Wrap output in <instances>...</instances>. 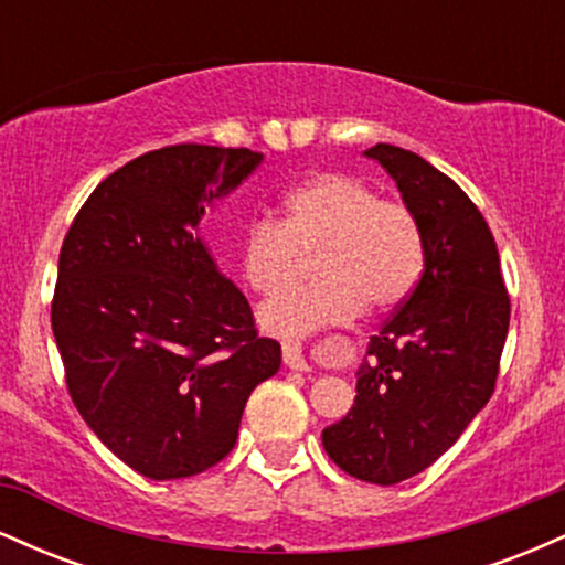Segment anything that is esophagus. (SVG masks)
<instances>
[{"label":"esophagus","mask_w":565,"mask_h":565,"mask_svg":"<svg viewBox=\"0 0 565 565\" xmlns=\"http://www.w3.org/2000/svg\"><path fill=\"white\" fill-rule=\"evenodd\" d=\"M284 364L289 369H295V372H310V364L305 361L302 355V348L297 345V342H284Z\"/></svg>","instance_id":"esophagus-1"}]
</instances>
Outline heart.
<instances>
[{"mask_svg":"<svg viewBox=\"0 0 565 565\" xmlns=\"http://www.w3.org/2000/svg\"><path fill=\"white\" fill-rule=\"evenodd\" d=\"M310 252L321 278L265 305L268 332L302 337L353 319L361 308L391 313L412 297L425 268L412 210L342 172L313 174L284 193L278 223L255 220L238 246V268L257 295L274 297L297 281Z\"/></svg>","mask_w":565,"mask_h":565,"instance_id":"b5f03b06","label":"heart"}]
</instances>
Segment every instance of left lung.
Segmentation results:
<instances>
[{"mask_svg": "<svg viewBox=\"0 0 565 565\" xmlns=\"http://www.w3.org/2000/svg\"><path fill=\"white\" fill-rule=\"evenodd\" d=\"M417 217L425 268L417 289L372 337L355 372V404L321 433L348 476L393 486L457 444L494 393L510 327L497 242L478 206L417 153L366 151Z\"/></svg>", "mask_w": 565, "mask_h": 565, "instance_id": "8db88e82", "label": "left lung"}]
</instances>
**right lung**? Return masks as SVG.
I'll list each match as a JSON object with an SVG mask.
<instances>
[{
	"mask_svg": "<svg viewBox=\"0 0 565 565\" xmlns=\"http://www.w3.org/2000/svg\"><path fill=\"white\" fill-rule=\"evenodd\" d=\"M263 153L180 142L127 161L63 238L53 334L71 401L153 481L199 476L236 446L249 393L281 366L249 302L201 242L204 210Z\"/></svg>",
	"mask_w": 565,
	"mask_h": 565,
	"instance_id": "add662e5",
	"label": "right lung"
}]
</instances>
